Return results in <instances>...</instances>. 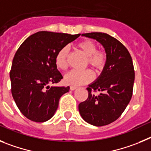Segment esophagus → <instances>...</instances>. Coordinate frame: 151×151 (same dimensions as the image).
<instances>
[{
    "mask_svg": "<svg viewBox=\"0 0 151 151\" xmlns=\"http://www.w3.org/2000/svg\"><path fill=\"white\" fill-rule=\"evenodd\" d=\"M77 86H70V90H74V89H77Z\"/></svg>",
    "mask_w": 151,
    "mask_h": 151,
    "instance_id": "esophagus-1",
    "label": "esophagus"
}]
</instances>
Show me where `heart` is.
Listing matches in <instances>:
<instances>
[{
	"label": "heart",
	"mask_w": 151,
	"mask_h": 151,
	"mask_svg": "<svg viewBox=\"0 0 151 151\" xmlns=\"http://www.w3.org/2000/svg\"><path fill=\"white\" fill-rule=\"evenodd\" d=\"M77 48L86 56V64L90 65L96 71H101L104 69L107 62V54L104 51L98 50L94 41L84 40L79 42ZM69 55V47L65 46L57 52L55 57L56 67L60 70H65L68 66V58ZM94 78V74L90 70H70L65 75L64 81L68 85L80 86L91 82Z\"/></svg>",
	"instance_id": "obj_1"
}]
</instances>
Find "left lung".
<instances>
[{"label": "left lung", "mask_w": 151, "mask_h": 151, "mask_svg": "<svg viewBox=\"0 0 151 151\" xmlns=\"http://www.w3.org/2000/svg\"><path fill=\"white\" fill-rule=\"evenodd\" d=\"M82 35L102 44L107 62L101 76L86 88L88 98L79 104V111L89 124L106 126L121 116L131 100L135 81L132 59L123 43L108 34L91 32ZM98 91L101 93L95 96L93 92Z\"/></svg>", "instance_id": "left-lung-1"}]
</instances>
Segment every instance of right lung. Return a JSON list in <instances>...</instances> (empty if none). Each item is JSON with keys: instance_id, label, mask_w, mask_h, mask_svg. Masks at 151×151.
<instances>
[{"instance_id": "right-lung-1", "label": "right lung", "mask_w": 151, "mask_h": 151, "mask_svg": "<svg viewBox=\"0 0 151 151\" xmlns=\"http://www.w3.org/2000/svg\"><path fill=\"white\" fill-rule=\"evenodd\" d=\"M80 35L38 32L28 37L16 51L9 72L12 96L30 120L43 123L50 119L61 96L68 92L69 86L49 85L63 78L55 63L57 52Z\"/></svg>"}]
</instances>
